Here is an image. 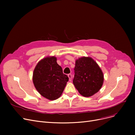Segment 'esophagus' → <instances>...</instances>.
I'll list each match as a JSON object with an SVG mask.
<instances>
[{
    "mask_svg": "<svg viewBox=\"0 0 135 135\" xmlns=\"http://www.w3.org/2000/svg\"><path fill=\"white\" fill-rule=\"evenodd\" d=\"M68 76L69 78V81H71L72 80V74H69L68 75Z\"/></svg>",
    "mask_w": 135,
    "mask_h": 135,
    "instance_id": "1",
    "label": "esophagus"
}]
</instances>
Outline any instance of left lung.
I'll return each instance as SVG.
<instances>
[{"mask_svg": "<svg viewBox=\"0 0 135 135\" xmlns=\"http://www.w3.org/2000/svg\"><path fill=\"white\" fill-rule=\"evenodd\" d=\"M73 83L83 96H93L100 90L103 82V74L96 62L90 57L79 58L75 61Z\"/></svg>", "mask_w": 135, "mask_h": 135, "instance_id": "obj_1", "label": "left lung"}]
</instances>
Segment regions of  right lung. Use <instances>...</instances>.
I'll return each mask as SVG.
<instances>
[{
  "mask_svg": "<svg viewBox=\"0 0 135 135\" xmlns=\"http://www.w3.org/2000/svg\"><path fill=\"white\" fill-rule=\"evenodd\" d=\"M68 79L57 63L55 57L42 59L34 70L33 81L35 88L41 95L50 100L60 97Z\"/></svg>",
  "mask_w": 135,
  "mask_h": 135,
  "instance_id": "add662e5",
  "label": "right lung"
}]
</instances>
